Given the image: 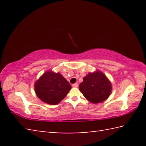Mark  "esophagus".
I'll list each match as a JSON object with an SVG mask.
<instances>
[{
    "instance_id": "34e87169",
    "label": "esophagus",
    "mask_w": 146,
    "mask_h": 146,
    "mask_svg": "<svg viewBox=\"0 0 146 146\" xmlns=\"http://www.w3.org/2000/svg\"><path fill=\"white\" fill-rule=\"evenodd\" d=\"M78 84L77 83H75V84H73L72 85V86L73 88H77L78 87Z\"/></svg>"
}]
</instances>
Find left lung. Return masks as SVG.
<instances>
[{
  "instance_id": "left-lung-1",
  "label": "left lung",
  "mask_w": 146,
  "mask_h": 146,
  "mask_svg": "<svg viewBox=\"0 0 146 146\" xmlns=\"http://www.w3.org/2000/svg\"><path fill=\"white\" fill-rule=\"evenodd\" d=\"M79 90L90 102L98 104L109 97L111 92V84L104 74L97 71L90 73L83 78Z\"/></svg>"
}]
</instances>
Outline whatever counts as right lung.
Listing matches in <instances>:
<instances>
[{
	"label": "right lung",
	"instance_id": "1",
	"mask_svg": "<svg viewBox=\"0 0 146 146\" xmlns=\"http://www.w3.org/2000/svg\"><path fill=\"white\" fill-rule=\"evenodd\" d=\"M71 86L60 73L47 71L35 84L37 97L48 104L56 105L63 100Z\"/></svg>",
	"mask_w": 146,
	"mask_h": 146
}]
</instances>
